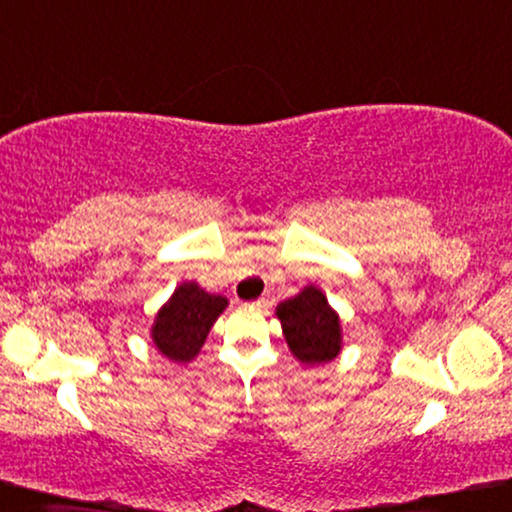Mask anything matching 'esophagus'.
<instances>
[{"label": "esophagus", "instance_id": "obj_1", "mask_svg": "<svg viewBox=\"0 0 512 512\" xmlns=\"http://www.w3.org/2000/svg\"><path fill=\"white\" fill-rule=\"evenodd\" d=\"M265 305H268V298H265V296H263V298H258L256 303H254V307H265Z\"/></svg>", "mask_w": 512, "mask_h": 512}]
</instances>
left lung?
I'll return each instance as SVG.
<instances>
[{
	"label": "left lung",
	"instance_id": "1",
	"mask_svg": "<svg viewBox=\"0 0 512 512\" xmlns=\"http://www.w3.org/2000/svg\"><path fill=\"white\" fill-rule=\"evenodd\" d=\"M275 317L291 354L303 366H321L342 352L340 314L319 286H305L296 296L277 305Z\"/></svg>",
	"mask_w": 512,
	"mask_h": 512
}]
</instances>
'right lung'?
<instances>
[{"label":"right lung","instance_id":"1","mask_svg":"<svg viewBox=\"0 0 512 512\" xmlns=\"http://www.w3.org/2000/svg\"><path fill=\"white\" fill-rule=\"evenodd\" d=\"M226 307V296L209 293L198 282H181L153 319V347L172 363H191Z\"/></svg>","mask_w":512,"mask_h":512}]
</instances>
